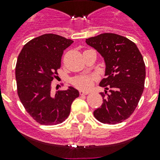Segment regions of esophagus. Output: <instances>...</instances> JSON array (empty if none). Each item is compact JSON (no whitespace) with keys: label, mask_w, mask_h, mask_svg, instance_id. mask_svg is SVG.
Here are the masks:
<instances>
[{"label":"esophagus","mask_w":160,"mask_h":160,"mask_svg":"<svg viewBox=\"0 0 160 160\" xmlns=\"http://www.w3.org/2000/svg\"><path fill=\"white\" fill-rule=\"evenodd\" d=\"M79 93H80V95H87V94H89V92H87V91H84V90H80Z\"/></svg>","instance_id":"34e87169"}]
</instances>
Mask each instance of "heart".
Returning a JSON list of instances; mask_svg holds the SVG:
<instances>
[{
  "instance_id": "heart-1",
  "label": "heart",
  "mask_w": 160,
  "mask_h": 160,
  "mask_svg": "<svg viewBox=\"0 0 160 160\" xmlns=\"http://www.w3.org/2000/svg\"><path fill=\"white\" fill-rule=\"evenodd\" d=\"M95 78L94 76L82 75L78 76L72 80V84L73 87L78 89L87 90L91 87L93 82H94Z\"/></svg>"
}]
</instances>
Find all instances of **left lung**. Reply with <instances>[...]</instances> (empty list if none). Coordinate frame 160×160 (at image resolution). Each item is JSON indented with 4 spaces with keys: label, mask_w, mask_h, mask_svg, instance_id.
<instances>
[{
    "label": "left lung",
    "mask_w": 160,
    "mask_h": 160,
    "mask_svg": "<svg viewBox=\"0 0 160 160\" xmlns=\"http://www.w3.org/2000/svg\"><path fill=\"white\" fill-rule=\"evenodd\" d=\"M104 58L106 78L99 86L103 102L94 111L99 122L117 124L129 118L140 100L146 77L145 63L135 43L121 35L102 33L86 40Z\"/></svg>",
    "instance_id": "1"
}]
</instances>
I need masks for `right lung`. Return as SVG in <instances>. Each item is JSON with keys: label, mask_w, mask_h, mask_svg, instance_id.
<instances>
[{"label": "right lung", "mask_w": 160, "mask_h": 160, "mask_svg": "<svg viewBox=\"0 0 160 160\" xmlns=\"http://www.w3.org/2000/svg\"><path fill=\"white\" fill-rule=\"evenodd\" d=\"M73 41L53 33L35 38L25 44L16 64L18 94L31 117L42 125H57L67 118L73 101L79 96L76 89L51 93V83L58 77L63 51Z\"/></svg>", "instance_id": "right-lung-1"}]
</instances>
